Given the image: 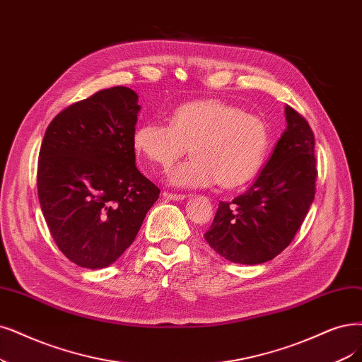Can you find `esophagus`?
<instances>
[{
    "mask_svg": "<svg viewBox=\"0 0 362 362\" xmlns=\"http://www.w3.org/2000/svg\"><path fill=\"white\" fill-rule=\"evenodd\" d=\"M163 197L165 199H171V202H180V199L185 198V195H182V194H170V192H164Z\"/></svg>",
    "mask_w": 362,
    "mask_h": 362,
    "instance_id": "1",
    "label": "esophagus"
}]
</instances>
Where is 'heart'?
I'll return each instance as SVG.
<instances>
[{
	"mask_svg": "<svg viewBox=\"0 0 362 362\" xmlns=\"http://www.w3.org/2000/svg\"><path fill=\"white\" fill-rule=\"evenodd\" d=\"M134 149L160 168H170L191 146L192 158L174 168L177 188H207L219 182L237 188L262 168L270 149V131L255 115L222 101L179 105L165 122H144L134 131Z\"/></svg>",
	"mask_w": 362,
	"mask_h": 362,
	"instance_id": "1",
	"label": "heart"
}]
</instances>
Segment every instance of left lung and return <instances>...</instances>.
<instances>
[{"instance_id": "1", "label": "left lung", "mask_w": 362, "mask_h": 362, "mask_svg": "<svg viewBox=\"0 0 362 362\" xmlns=\"http://www.w3.org/2000/svg\"><path fill=\"white\" fill-rule=\"evenodd\" d=\"M286 129L258 179L233 202H221L204 234L209 246L235 264L277 257L296 237L316 192L315 136L307 120L285 107Z\"/></svg>"}]
</instances>
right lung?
<instances>
[{"mask_svg": "<svg viewBox=\"0 0 362 362\" xmlns=\"http://www.w3.org/2000/svg\"><path fill=\"white\" fill-rule=\"evenodd\" d=\"M137 101L125 86L98 90L53 117L40 147L43 216L59 250L85 269L122 255L159 197L136 167Z\"/></svg>", "mask_w": 362, "mask_h": 362, "instance_id": "add662e5", "label": "right lung"}]
</instances>
